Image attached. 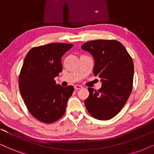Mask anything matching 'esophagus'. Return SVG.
I'll return each instance as SVG.
<instances>
[{
    "mask_svg": "<svg viewBox=\"0 0 154 154\" xmlns=\"http://www.w3.org/2000/svg\"><path fill=\"white\" fill-rule=\"evenodd\" d=\"M82 88V86H81V85H77L75 86V89H81Z\"/></svg>",
    "mask_w": 154,
    "mask_h": 154,
    "instance_id": "1",
    "label": "esophagus"
}]
</instances>
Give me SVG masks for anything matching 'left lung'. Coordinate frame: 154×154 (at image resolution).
Instances as JSON below:
<instances>
[{
    "label": "left lung",
    "instance_id": "8db88e82",
    "mask_svg": "<svg viewBox=\"0 0 154 154\" xmlns=\"http://www.w3.org/2000/svg\"><path fill=\"white\" fill-rule=\"evenodd\" d=\"M82 49L92 54L93 73L102 83L98 90L88 88L85 106L97 119H111L122 109L132 91L133 60L125 47L115 40H91L83 44Z\"/></svg>",
    "mask_w": 154,
    "mask_h": 154
}]
</instances>
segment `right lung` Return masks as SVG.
I'll use <instances>...</instances> for the list:
<instances>
[{
	"label": "right lung",
	"mask_w": 154,
	"mask_h": 154,
	"mask_svg": "<svg viewBox=\"0 0 154 154\" xmlns=\"http://www.w3.org/2000/svg\"><path fill=\"white\" fill-rule=\"evenodd\" d=\"M72 44L35 47L25 56L18 77L20 94L32 116L46 124L60 119L66 111L73 86L63 87L54 78L63 71L62 57Z\"/></svg>",
	"instance_id": "obj_1"
}]
</instances>
